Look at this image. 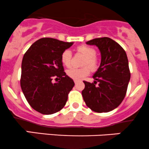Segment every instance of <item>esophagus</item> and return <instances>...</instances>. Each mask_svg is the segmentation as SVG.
<instances>
[{"label":"esophagus","instance_id":"esophagus-1","mask_svg":"<svg viewBox=\"0 0 149 149\" xmlns=\"http://www.w3.org/2000/svg\"><path fill=\"white\" fill-rule=\"evenodd\" d=\"M74 83H75V84H77V83L78 81H79V80H77V79H74Z\"/></svg>","mask_w":149,"mask_h":149}]
</instances>
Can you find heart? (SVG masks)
<instances>
[{
	"instance_id": "heart-1",
	"label": "heart",
	"mask_w": 149,
	"mask_h": 149,
	"mask_svg": "<svg viewBox=\"0 0 149 149\" xmlns=\"http://www.w3.org/2000/svg\"><path fill=\"white\" fill-rule=\"evenodd\" d=\"M77 51L85 57V60L83 62V65H88L92 70H95L98 67V60L96 57V50L91 46L81 45L77 47ZM72 52L69 49L62 52L61 55V62L64 66L70 68L72 65ZM90 70L87 66L81 68H72L67 72L68 77L73 79H79L89 74Z\"/></svg>"
}]
</instances>
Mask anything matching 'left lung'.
Listing matches in <instances>:
<instances>
[{"instance_id": "8db88e82", "label": "left lung", "mask_w": 149, "mask_h": 149, "mask_svg": "<svg viewBox=\"0 0 149 149\" xmlns=\"http://www.w3.org/2000/svg\"><path fill=\"white\" fill-rule=\"evenodd\" d=\"M86 43L98 47L102 58L94 82L83 81V100L92 111L109 112L119 107L126 96L131 77L127 55L119 44L107 37Z\"/></svg>"}]
</instances>
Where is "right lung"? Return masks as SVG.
I'll return each mask as SVG.
<instances>
[{"mask_svg":"<svg viewBox=\"0 0 149 149\" xmlns=\"http://www.w3.org/2000/svg\"><path fill=\"white\" fill-rule=\"evenodd\" d=\"M72 45L43 38L33 43L24 55L20 86L30 107L38 112L52 114L65 107L74 82L64 71L61 55Z\"/></svg>","mask_w":149,"mask_h":149,"instance_id":"1","label":"right lung"}]
</instances>
